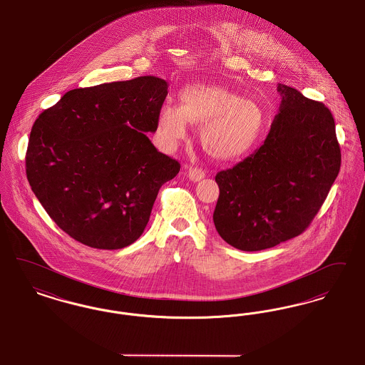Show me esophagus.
<instances>
[{"label":"esophagus","instance_id":"obj_1","mask_svg":"<svg viewBox=\"0 0 365 365\" xmlns=\"http://www.w3.org/2000/svg\"><path fill=\"white\" fill-rule=\"evenodd\" d=\"M187 176H189V179H190L191 182H200L201 179L205 178V173H204V170H201V168L190 167L189 171H187Z\"/></svg>","mask_w":365,"mask_h":365}]
</instances>
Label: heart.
Masks as SVG:
<instances>
[{
  "instance_id": "b5f03b06",
  "label": "heart",
  "mask_w": 365,
  "mask_h": 365,
  "mask_svg": "<svg viewBox=\"0 0 365 365\" xmlns=\"http://www.w3.org/2000/svg\"><path fill=\"white\" fill-rule=\"evenodd\" d=\"M180 105H163L157 130L164 146L174 149L187 137L189 122L202 124L201 142L210 156L231 160L245 155L259 138L264 113L257 103L216 85L180 90Z\"/></svg>"
}]
</instances>
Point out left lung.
<instances>
[{"mask_svg":"<svg viewBox=\"0 0 365 365\" xmlns=\"http://www.w3.org/2000/svg\"><path fill=\"white\" fill-rule=\"evenodd\" d=\"M271 130L253 155L216 175L213 223L228 245L257 252L305 231L341 168L330 109L278 83Z\"/></svg>","mask_w":365,"mask_h":365,"instance_id":"left-lung-1","label":"left lung"}]
</instances>
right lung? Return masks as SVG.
I'll return each instance as SVG.
<instances>
[{
    "instance_id": "obj_1",
    "label": "right lung",
    "mask_w": 365,
    "mask_h": 365,
    "mask_svg": "<svg viewBox=\"0 0 365 365\" xmlns=\"http://www.w3.org/2000/svg\"><path fill=\"white\" fill-rule=\"evenodd\" d=\"M167 94L157 76L73 88L35 120L29 183L78 242L113 250L142 235L160 187L180 170L145 134L156 131Z\"/></svg>"
}]
</instances>
